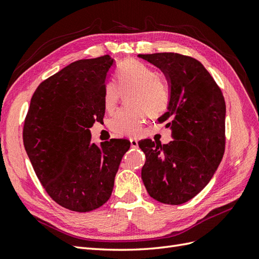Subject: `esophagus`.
<instances>
[{
  "instance_id": "obj_1",
  "label": "esophagus",
  "mask_w": 259,
  "mask_h": 259,
  "mask_svg": "<svg viewBox=\"0 0 259 259\" xmlns=\"http://www.w3.org/2000/svg\"><path fill=\"white\" fill-rule=\"evenodd\" d=\"M130 144H131L132 148H138V140H137V139L131 138L130 139Z\"/></svg>"
}]
</instances>
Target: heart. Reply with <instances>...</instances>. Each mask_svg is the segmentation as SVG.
<instances>
[{"label": "heart", "instance_id": "heart-1", "mask_svg": "<svg viewBox=\"0 0 259 259\" xmlns=\"http://www.w3.org/2000/svg\"><path fill=\"white\" fill-rule=\"evenodd\" d=\"M118 84L107 82L104 88V106L108 112L115 111L121 93L132 91L128 103L135 107L125 108L111 119L110 128L117 136L138 137L142 132L145 117H158L169 107L170 91L164 79L151 66L137 60L122 63L116 72Z\"/></svg>", "mask_w": 259, "mask_h": 259}]
</instances>
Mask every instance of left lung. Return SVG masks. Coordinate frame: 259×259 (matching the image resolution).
Here are the masks:
<instances>
[{
    "instance_id": "8db88e82",
    "label": "left lung",
    "mask_w": 259,
    "mask_h": 259,
    "mask_svg": "<svg viewBox=\"0 0 259 259\" xmlns=\"http://www.w3.org/2000/svg\"><path fill=\"white\" fill-rule=\"evenodd\" d=\"M166 76L170 103L158 118L171 130L167 144L139 142L145 163L141 177L149 195L166 204H182L207 186L225 148V102L210 73L196 59L174 52L139 55Z\"/></svg>"
}]
</instances>
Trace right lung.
Returning <instances> with one entry per match:
<instances>
[{
    "label": "right lung",
    "mask_w": 259,
    "mask_h": 259,
    "mask_svg": "<svg viewBox=\"0 0 259 259\" xmlns=\"http://www.w3.org/2000/svg\"><path fill=\"white\" fill-rule=\"evenodd\" d=\"M114 59L108 55L72 62L39 84L25 118L23 141L47 194L61 207L95 210L108 200L123 139L97 147L90 128L105 115L104 88Z\"/></svg>",
    "instance_id": "right-lung-1"
}]
</instances>
